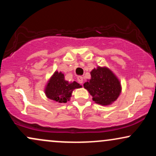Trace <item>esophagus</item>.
<instances>
[{
  "label": "esophagus",
  "mask_w": 156,
  "mask_h": 156,
  "mask_svg": "<svg viewBox=\"0 0 156 156\" xmlns=\"http://www.w3.org/2000/svg\"><path fill=\"white\" fill-rule=\"evenodd\" d=\"M77 79H78V81L80 83H83V77H82V76H78Z\"/></svg>",
  "instance_id": "esophagus-1"
}]
</instances>
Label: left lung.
<instances>
[{
  "label": "left lung",
  "mask_w": 156,
  "mask_h": 156,
  "mask_svg": "<svg viewBox=\"0 0 156 156\" xmlns=\"http://www.w3.org/2000/svg\"><path fill=\"white\" fill-rule=\"evenodd\" d=\"M91 78L83 83V87L92 96L93 101L101 105H110L117 101L122 92L119 78L107 67L94 68Z\"/></svg>",
  "instance_id": "8db88e82"
}]
</instances>
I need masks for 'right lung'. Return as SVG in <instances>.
<instances>
[{
	"mask_svg": "<svg viewBox=\"0 0 156 156\" xmlns=\"http://www.w3.org/2000/svg\"><path fill=\"white\" fill-rule=\"evenodd\" d=\"M81 87L76 81L69 82L65 80L62 72L55 71L44 87L46 97L54 103H65L69 101L73 90Z\"/></svg>",
	"mask_w": 156,
	"mask_h": 156,
	"instance_id": "obj_1",
	"label": "right lung"
}]
</instances>
